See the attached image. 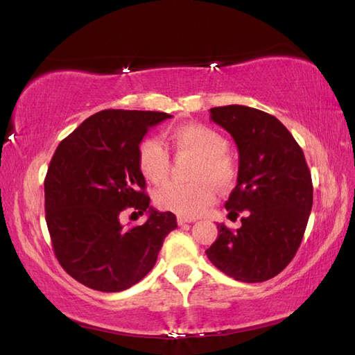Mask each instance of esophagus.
Returning a JSON list of instances; mask_svg holds the SVG:
<instances>
[{
    "label": "esophagus",
    "mask_w": 355,
    "mask_h": 355,
    "mask_svg": "<svg viewBox=\"0 0 355 355\" xmlns=\"http://www.w3.org/2000/svg\"><path fill=\"white\" fill-rule=\"evenodd\" d=\"M193 221H195L193 218H186V216H178V218H177L178 225H184V224H187V223H193Z\"/></svg>",
    "instance_id": "esophagus-1"
}]
</instances>
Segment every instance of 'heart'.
<instances>
[{"mask_svg": "<svg viewBox=\"0 0 355 355\" xmlns=\"http://www.w3.org/2000/svg\"><path fill=\"white\" fill-rule=\"evenodd\" d=\"M171 141L178 155L198 158L191 184L168 183L154 193L155 206L178 216L193 218L212 205L216 197L215 184L229 189L236 182L238 169L227 154L229 141L214 128L201 123H187L172 130ZM137 164L149 182L162 183L171 172L168 149L157 137H145L137 146Z\"/></svg>", "mask_w": 355, "mask_h": 355, "instance_id": "obj_1", "label": "heart"}]
</instances>
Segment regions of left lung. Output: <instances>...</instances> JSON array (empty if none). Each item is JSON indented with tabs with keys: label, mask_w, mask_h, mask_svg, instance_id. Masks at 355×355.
I'll list each match as a JSON object with an SVG mask.
<instances>
[{
	"label": "left lung",
	"mask_w": 355,
	"mask_h": 355,
	"mask_svg": "<svg viewBox=\"0 0 355 355\" xmlns=\"http://www.w3.org/2000/svg\"><path fill=\"white\" fill-rule=\"evenodd\" d=\"M239 153L238 183L225 209L241 225L218 224L206 254L223 273L241 282H263L288 266L302 243L313 207L311 172L304 150L279 120L244 105L210 108Z\"/></svg>",
	"instance_id": "1"
}]
</instances>
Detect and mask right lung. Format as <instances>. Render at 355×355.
<instances>
[{"label": "right lung", "mask_w": 355, "mask_h": 355, "mask_svg": "<svg viewBox=\"0 0 355 355\" xmlns=\"http://www.w3.org/2000/svg\"><path fill=\"white\" fill-rule=\"evenodd\" d=\"M172 116L158 111L103 110L65 137L44 180L45 221L62 268L88 288L116 293L145 277L163 241L177 227L172 212L149 206L137 146L150 126ZM126 209L148 221L125 228Z\"/></svg>", "instance_id": "add662e5"}]
</instances>
